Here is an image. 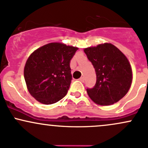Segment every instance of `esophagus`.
<instances>
[{"label":"esophagus","mask_w":148,"mask_h":148,"mask_svg":"<svg viewBox=\"0 0 148 148\" xmlns=\"http://www.w3.org/2000/svg\"><path fill=\"white\" fill-rule=\"evenodd\" d=\"M79 81H80V82H84V77H81L80 79H79Z\"/></svg>","instance_id":"34e87169"}]
</instances>
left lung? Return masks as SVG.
Returning <instances> with one entry per match:
<instances>
[{"instance_id":"1","label":"left lung","mask_w":148,"mask_h":148,"mask_svg":"<svg viewBox=\"0 0 148 148\" xmlns=\"http://www.w3.org/2000/svg\"><path fill=\"white\" fill-rule=\"evenodd\" d=\"M84 53L95 68L96 84L87 92L95 104L108 106L124 98L133 80L131 66L126 56L110 43L84 48Z\"/></svg>"}]
</instances>
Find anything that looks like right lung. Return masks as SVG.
<instances>
[{"mask_svg":"<svg viewBox=\"0 0 148 148\" xmlns=\"http://www.w3.org/2000/svg\"><path fill=\"white\" fill-rule=\"evenodd\" d=\"M77 47L59 42L36 49L26 62L24 77L27 90L39 103L51 105L67 93L71 74L69 63Z\"/></svg>","mask_w":148,"mask_h":148,"instance_id":"1","label":"right lung"}]
</instances>
